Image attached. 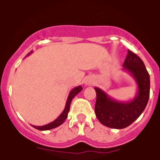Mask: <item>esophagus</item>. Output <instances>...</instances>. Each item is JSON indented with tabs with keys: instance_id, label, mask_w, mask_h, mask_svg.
Wrapping results in <instances>:
<instances>
[{
	"instance_id": "1",
	"label": "esophagus",
	"mask_w": 160,
	"mask_h": 160,
	"mask_svg": "<svg viewBox=\"0 0 160 160\" xmlns=\"http://www.w3.org/2000/svg\"><path fill=\"white\" fill-rule=\"evenodd\" d=\"M93 82H94V80H93L91 77H87L85 78V84L86 85H92Z\"/></svg>"
}]
</instances>
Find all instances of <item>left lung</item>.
Wrapping results in <instances>:
<instances>
[{
    "label": "left lung",
    "instance_id": "obj_1",
    "mask_svg": "<svg viewBox=\"0 0 160 160\" xmlns=\"http://www.w3.org/2000/svg\"><path fill=\"white\" fill-rule=\"evenodd\" d=\"M123 70L134 78L137 93L133 100L118 101L101 89L95 87V115L105 126L113 129H124L135 121L143 113L149 98L150 80L143 60L129 50L123 64Z\"/></svg>",
    "mask_w": 160,
    "mask_h": 160
}]
</instances>
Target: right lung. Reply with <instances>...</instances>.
Wrapping results in <instances>:
<instances>
[{"label":"right lung","mask_w":160,"mask_h":160,"mask_svg":"<svg viewBox=\"0 0 160 160\" xmlns=\"http://www.w3.org/2000/svg\"><path fill=\"white\" fill-rule=\"evenodd\" d=\"M31 53H32V51H31L26 56L30 55ZM82 86H81V85H79V86H76V87H75L74 89L71 90V91H70L69 95H68L67 100H66V103H65V109H64L62 113H61L54 121L51 122V123H49V124H46V125H42V126H36V125H32V126H33L35 129H39V130H49V129H55L56 127L60 126V124H62L63 123L65 122V120L66 119V118H67L68 113L70 111V104H71V101H72V99L75 97L77 94H79V93L82 90Z\"/></svg>","instance_id":"right-lung-1"}]
</instances>
